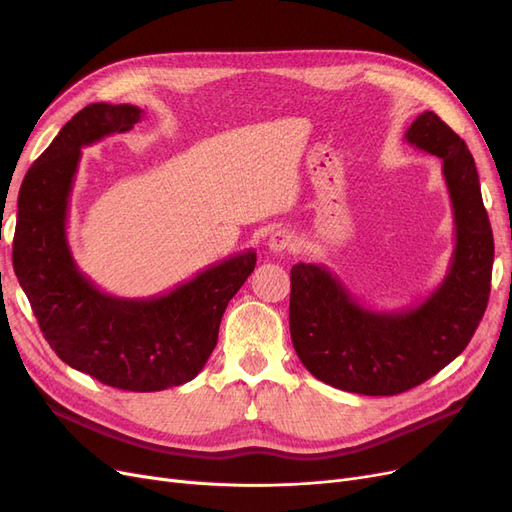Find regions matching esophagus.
Masks as SVG:
<instances>
[{
  "mask_svg": "<svg viewBox=\"0 0 512 512\" xmlns=\"http://www.w3.org/2000/svg\"><path fill=\"white\" fill-rule=\"evenodd\" d=\"M267 247L271 252H294L297 250V241L288 230H275L267 239Z\"/></svg>",
  "mask_w": 512,
  "mask_h": 512,
  "instance_id": "obj_1",
  "label": "esophagus"
}]
</instances>
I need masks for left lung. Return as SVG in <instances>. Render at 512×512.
<instances>
[{
    "mask_svg": "<svg viewBox=\"0 0 512 512\" xmlns=\"http://www.w3.org/2000/svg\"><path fill=\"white\" fill-rule=\"evenodd\" d=\"M406 141L442 160L455 215V250L442 284L401 312L356 301L324 265L290 271V337L309 374L359 395H397L436 376L466 350L483 318L493 232L468 145L433 113L418 115Z\"/></svg>",
    "mask_w": 512,
    "mask_h": 512,
    "instance_id": "8db88e82",
    "label": "left lung"
}]
</instances>
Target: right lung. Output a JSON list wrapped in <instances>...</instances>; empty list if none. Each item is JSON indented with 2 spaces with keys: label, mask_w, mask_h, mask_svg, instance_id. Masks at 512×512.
Returning <instances> with one entry per match:
<instances>
[{
  "label": "right lung",
  "mask_w": 512,
  "mask_h": 512,
  "mask_svg": "<svg viewBox=\"0 0 512 512\" xmlns=\"http://www.w3.org/2000/svg\"><path fill=\"white\" fill-rule=\"evenodd\" d=\"M145 113L96 102L76 113L27 170L19 192L12 262L46 342L61 361L121 391L151 393L198 376L228 301L256 267L247 250L151 299H119L72 258L66 220L81 147L128 132Z\"/></svg>",
  "instance_id": "obj_1"
}]
</instances>
